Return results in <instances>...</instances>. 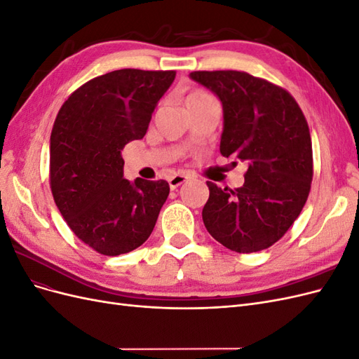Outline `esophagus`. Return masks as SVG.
<instances>
[{
    "mask_svg": "<svg viewBox=\"0 0 359 359\" xmlns=\"http://www.w3.org/2000/svg\"><path fill=\"white\" fill-rule=\"evenodd\" d=\"M190 180L189 175H186V173H177V175H173L170 180H169V186L172 190H175L177 187L182 186L184 182H187Z\"/></svg>",
    "mask_w": 359,
    "mask_h": 359,
    "instance_id": "1",
    "label": "esophagus"
}]
</instances>
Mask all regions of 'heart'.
Listing matches in <instances>:
<instances>
[{"instance_id":"heart-1","label":"heart","mask_w":359,"mask_h":359,"mask_svg":"<svg viewBox=\"0 0 359 359\" xmlns=\"http://www.w3.org/2000/svg\"><path fill=\"white\" fill-rule=\"evenodd\" d=\"M205 97H210V94H206L202 90H191L186 95V103H190V102H194V100H201V99H205Z\"/></svg>"}]
</instances>
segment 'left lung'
<instances>
[{"instance_id":"obj_1","label":"left lung","mask_w":359,"mask_h":359,"mask_svg":"<svg viewBox=\"0 0 359 359\" xmlns=\"http://www.w3.org/2000/svg\"><path fill=\"white\" fill-rule=\"evenodd\" d=\"M190 78L223 104L222 156L248 165L240 189L206 181L203 224L232 252H260L289 231L307 202L313 180L307 119L289 91L245 72H191Z\"/></svg>"}]
</instances>
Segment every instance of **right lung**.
Here are the masks:
<instances>
[{"instance_id":"1","label":"right lung","mask_w":359,"mask_h":359,"mask_svg":"<svg viewBox=\"0 0 359 359\" xmlns=\"http://www.w3.org/2000/svg\"><path fill=\"white\" fill-rule=\"evenodd\" d=\"M175 70L121 69L85 82L62 103L50 133L53 201L73 233L97 253L142 245L169 196L163 180L123 177L121 149L147 133Z\"/></svg>"}]
</instances>
